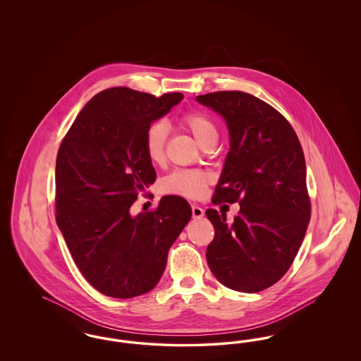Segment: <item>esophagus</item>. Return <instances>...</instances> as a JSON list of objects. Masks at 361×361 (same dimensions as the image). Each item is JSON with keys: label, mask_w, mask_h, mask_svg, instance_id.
<instances>
[{"label": "esophagus", "mask_w": 361, "mask_h": 361, "mask_svg": "<svg viewBox=\"0 0 361 361\" xmlns=\"http://www.w3.org/2000/svg\"><path fill=\"white\" fill-rule=\"evenodd\" d=\"M204 216V209L202 207L192 204V218L193 219H200Z\"/></svg>", "instance_id": "esophagus-1"}]
</instances>
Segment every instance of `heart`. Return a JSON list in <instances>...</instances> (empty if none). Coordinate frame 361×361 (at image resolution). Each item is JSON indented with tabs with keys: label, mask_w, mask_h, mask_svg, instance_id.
I'll return each mask as SVG.
<instances>
[{
	"label": "heart",
	"mask_w": 361,
	"mask_h": 361,
	"mask_svg": "<svg viewBox=\"0 0 361 361\" xmlns=\"http://www.w3.org/2000/svg\"><path fill=\"white\" fill-rule=\"evenodd\" d=\"M180 123L196 140L203 145L207 139L216 137V128L206 114L199 111H188ZM168 137V127L164 121H153L145 131L143 147L146 157L153 164H161L165 158V146ZM208 173L197 169H177L162 180V189L166 193L181 195L189 199H200L209 184Z\"/></svg>",
	"instance_id": "obj_1"
}]
</instances>
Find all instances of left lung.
I'll return each mask as SVG.
<instances>
[{"label": "left lung", "mask_w": 361, "mask_h": 361, "mask_svg": "<svg viewBox=\"0 0 361 361\" xmlns=\"http://www.w3.org/2000/svg\"><path fill=\"white\" fill-rule=\"evenodd\" d=\"M226 119L230 152L212 203H240L233 224L207 209L215 237L208 267L227 288L259 292L287 274L311 216L305 155L290 121L256 96L221 90L197 96Z\"/></svg>", "instance_id": "left-lung-1"}]
</instances>
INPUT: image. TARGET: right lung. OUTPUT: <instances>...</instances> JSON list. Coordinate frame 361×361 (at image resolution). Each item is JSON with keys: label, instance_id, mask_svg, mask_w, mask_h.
<instances>
[{"label": "right lung", "instance_id": "obj_1", "mask_svg": "<svg viewBox=\"0 0 361 361\" xmlns=\"http://www.w3.org/2000/svg\"><path fill=\"white\" fill-rule=\"evenodd\" d=\"M183 97L105 89L85 104L59 146L56 224L80 272L106 296L127 299L153 290L190 219L180 196H165L135 218L130 214L137 193L157 178L145 131Z\"/></svg>", "mask_w": 361, "mask_h": 361}]
</instances>
